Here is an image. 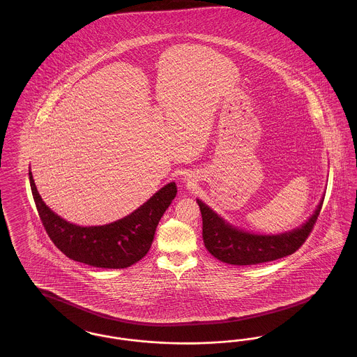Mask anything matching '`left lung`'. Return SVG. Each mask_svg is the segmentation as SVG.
<instances>
[{
	"label": "left lung",
	"mask_w": 357,
	"mask_h": 357,
	"mask_svg": "<svg viewBox=\"0 0 357 357\" xmlns=\"http://www.w3.org/2000/svg\"><path fill=\"white\" fill-rule=\"evenodd\" d=\"M324 197L313 214L301 226L278 234H255L233 226L210 206L197 199L202 214V237L206 249L230 265H257L293 255L309 236L317 221Z\"/></svg>",
	"instance_id": "1"
}]
</instances>
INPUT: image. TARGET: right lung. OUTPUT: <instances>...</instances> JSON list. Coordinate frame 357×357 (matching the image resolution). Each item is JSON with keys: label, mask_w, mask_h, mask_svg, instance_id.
Segmentation results:
<instances>
[{"label": "right lung", "mask_w": 357, "mask_h": 357, "mask_svg": "<svg viewBox=\"0 0 357 357\" xmlns=\"http://www.w3.org/2000/svg\"><path fill=\"white\" fill-rule=\"evenodd\" d=\"M29 182L40 220L57 249L73 261L104 269L128 268L147 255L156 226L178 191L175 182H170L121 220L102 226H79L47 206L31 170Z\"/></svg>", "instance_id": "1"}]
</instances>
